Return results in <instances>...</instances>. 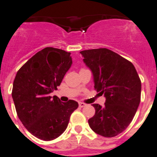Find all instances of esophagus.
Returning <instances> with one entry per match:
<instances>
[{"instance_id": "obj_1", "label": "esophagus", "mask_w": 157, "mask_h": 157, "mask_svg": "<svg viewBox=\"0 0 157 157\" xmlns=\"http://www.w3.org/2000/svg\"><path fill=\"white\" fill-rule=\"evenodd\" d=\"M78 105H79V107H81V108H82V107H84V106H86V104L85 103H83V102H79L78 103Z\"/></svg>"}]
</instances>
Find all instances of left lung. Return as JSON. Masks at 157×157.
<instances>
[{"label":"left lung","mask_w":157,"mask_h":157,"mask_svg":"<svg viewBox=\"0 0 157 157\" xmlns=\"http://www.w3.org/2000/svg\"><path fill=\"white\" fill-rule=\"evenodd\" d=\"M91 70L94 89L105 95V105L93 104L94 117L88 120L97 134L105 137L117 136L128 126L140 101L141 82L130 61L107 48L80 52Z\"/></svg>","instance_id":"1"}]
</instances>
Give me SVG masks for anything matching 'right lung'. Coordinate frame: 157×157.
Listing matches in <instances>:
<instances>
[{"label": "right lung", "mask_w": 157, "mask_h": 157, "mask_svg": "<svg viewBox=\"0 0 157 157\" xmlns=\"http://www.w3.org/2000/svg\"><path fill=\"white\" fill-rule=\"evenodd\" d=\"M71 53L45 48L17 71L13 96L17 116L33 136L43 140L57 138L66 130L77 101L62 102L49 94L57 90L72 63Z\"/></svg>", "instance_id": "right-lung-1"}]
</instances>
